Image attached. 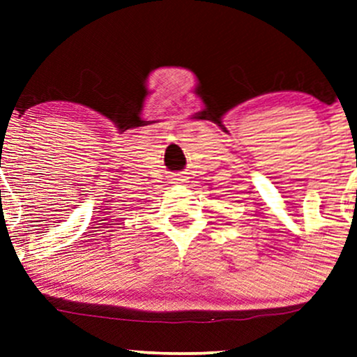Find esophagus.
Here are the masks:
<instances>
[{"label": "esophagus", "mask_w": 357, "mask_h": 357, "mask_svg": "<svg viewBox=\"0 0 357 357\" xmlns=\"http://www.w3.org/2000/svg\"><path fill=\"white\" fill-rule=\"evenodd\" d=\"M173 181L174 183H184V181H186V176H184V174H176L174 178H173Z\"/></svg>", "instance_id": "esophagus-1"}]
</instances>
